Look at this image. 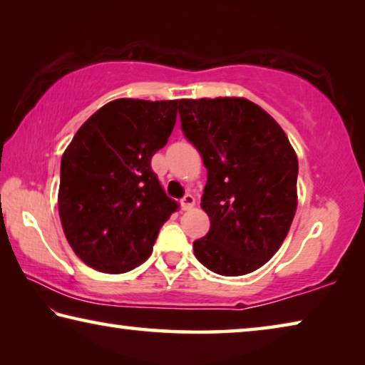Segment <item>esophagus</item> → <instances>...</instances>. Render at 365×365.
Returning a JSON list of instances; mask_svg holds the SVG:
<instances>
[{"instance_id": "obj_1", "label": "esophagus", "mask_w": 365, "mask_h": 365, "mask_svg": "<svg viewBox=\"0 0 365 365\" xmlns=\"http://www.w3.org/2000/svg\"><path fill=\"white\" fill-rule=\"evenodd\" d=\"M195 196L193 195H190V193H187L185 195L182 200H180V206H182V209H185V211H188V209H191L195 206Z\"/></svg>"}]
</instances>
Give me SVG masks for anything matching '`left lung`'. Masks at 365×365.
<instances>
[{
  "label": "left lung",
  "instance_id": "8db88e82",
  "mask_svg": "<svg viewBox=\"0 0 365 365\" xmlns=\"http://www.w3.org/2000/svg\"><path fill=\"white\" fill-rule=\"evenodd\" d=\"M178 114L207 169L201 207L211 228L193 243L195 256L219 275L255 272L279 251L294 217V150L279 123L245 98L180 100Z\"/></svg>",
  "mask_w": 365,
  "mask_h": 365
}]
</instances>
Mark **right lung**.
<instances>
[{
    "label": "right lung",
    "instance_id": "right-lung-1",
    "mask_svg": "<svg viewBox=\"0 0 365 365\" xmlns=\"http://www.w3.org/2000/svg\"><path fill=\"white\" fill-rule=\"evenodd\" d=\"M180 100L104 104L78 128L61 159L58 206L66 238L82 261L123 274L150 257L177 202L151 169L174 130Z\"/></svg>",
    "mask_w": 365,
    "mask_h": 365
}]
</instances>
